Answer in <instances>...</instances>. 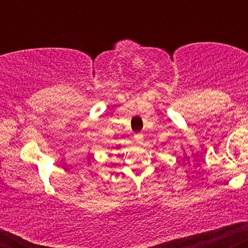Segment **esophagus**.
<instances>
[{"label":"esophagus","instance_id":"obj_1","mask_svg":"<svg viewBox=\"0 0 248 248\" xmlns=\"http://www.w3.org/2000/svg\"><path fill=\"white\" fill-rule=\"evenodd\" d=\"M134 139H135L136 142H139V143H141V142H143V134H142V133H136V134H134Z\"/></svg>","mask_w":248,"mask_h":248}]
</instances>
